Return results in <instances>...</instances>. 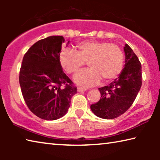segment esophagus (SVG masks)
Wrapping results in <instances>:
<instances>
[{
    "label": "esophagus",
    "mask_w": 160,
    "mask_h": 160,
    "mask_svg": "<svg viewBox=\"0 0 160 160\" xmlns=\"http://www.w3.org/2000/svg\"><path fill=\"white\" fill-rule=\"evenodd\" d=\"M87 90H88V89H86V88H78V92H85V91H87Z\"/></svg>",
    "instance_id": "obj_1"
}]
</instances>
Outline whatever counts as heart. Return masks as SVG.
Wrapping results in <instances>:
<instances>
[{"instance_id":"obj_1","label":"heart","mask_w":160,"mask_h":160,"mask_svg":"<svg viewBox=\"0 0 160 160\" xmlns=\"http://www.w3.org/2000/svg\"><path fill=\"white\" fill-rule=\"evenodd\" d=\"M76 52L62 51L60 63L68 74L75 73L88 62L90 69L82 70L73 77L78 85L92 87L102 79L110 81L117 78L123 68V53L118 46L107 42L90 41L77 46Z\"/></svg>"}]
</instances>
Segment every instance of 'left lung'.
<instances>
[{
	"label": "left lung",
	"instance_id": "1",
	"mask_svg": "<svg viewBox=\"0 0 160 160\" xmlns=\"http://www.w3.org/2000/svg\"><path fill=\"white\" fill-rule=\"evenodd\" d=\"M125 66L118 77L109 85L99 88L101 98L90 109L99 118L113 119L128 110L142 85V68L138 58L128 44L123 48Z\"/></svg>",
	"mask_w": 160,
	"mask_h": 160
}]
</instances>
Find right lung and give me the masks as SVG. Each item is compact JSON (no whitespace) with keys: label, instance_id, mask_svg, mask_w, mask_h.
Instances as JSON below:
<instances>
[{"label":"right lung","instance_id":"obj_1","mask_svg":"<svg viewBox=\"0 0 160 160\" xmlns=\"http://www.w3.org/2000/svg\"><path fill=\"white\" fill-rule=\"evenodd\" d=\"M64 42L62 36L48 37L32 45L22 59L19 76L22 96L29 110L44 120L63 117L77 93L60 63Z\"/></svg>","mask_w":160,"mask_h":160}]
</instances>
